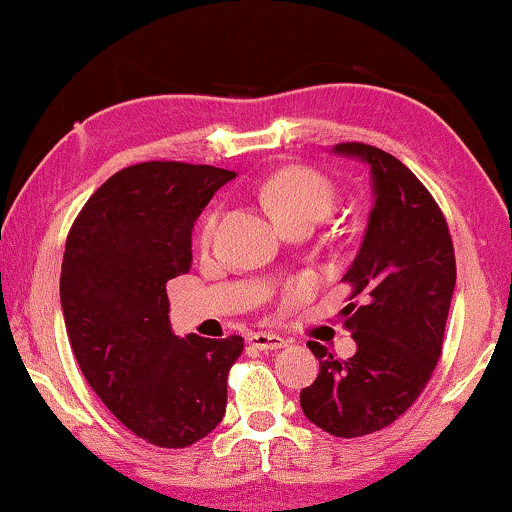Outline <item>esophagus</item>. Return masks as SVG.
I'll return each mask as SVG.
<instances>
[{"mask_svg": "<svg viewBox=\"0 0 512 512\" xmlns=\"http://www.w3.org/2000/svg\"><path fill=\"white\" fill-rule=\"evenodd\" d=\"M249 343L258 350H280L287 345V338H282L280 334H272V331H256V334L249 336Z\"/></svg>", "mask_w": 512, "mask_h": 512, "instance_id": "34e87169", "label": "esophagus"}]
</instances>
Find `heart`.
Segmentation results:
<instances>
[{
    "label": "heart",
    "mask_w": 512,
    "mask_h": 512,
    "mask_svg": "<svg viewBox=\"0 0 512 512\" xmlns=\"http://www.w3.org/2000/svg\"><path fill=\"white\" fill-rule=\"evenodd\" d=\"M261 199L280 225L296 218L322 221L334 209V188L315 171L291 167L277 171L261 185ZM211 228H214V216L207 218L202 235L209 237Z\"/></svg>",
    "instance_id": "heart-1"
}]
</instances>
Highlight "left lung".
Returning <instances> with one entry per match:
<instances>
[{"mask_svg": "<svg viewBox=\"0 0 512 512\" xmlns=\"http://www.w3.org/2000/svg\"><path fill=\"white\" fill-rule=\"evenodd\" d=\"M331 152L369 167L367 228L341 277L360 298L341 310L357 350L341 362L308 341L320 374L301 390V409L331 435L362 437L397 421L426 388L442 353L456 261L442 211L400 159L364 143Z\"/></svg>", "mask_w": 512, "mask_h": 512, "instance_id": "left-lung-1", "label": "left lung"}]
</instances>
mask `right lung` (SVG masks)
<instances>
[{"mask_svg": "<svg viewBox=\"0 0 512 512\" xmlns=\"http://www.w3.org/2000/svg\"><path fill=\"white\" fill-rule=\"evenodd\" d=\"M235 176L207 164H134L89 197L65 242L61 305L79 369L157 447L207 437L228 404L242 336H176L167 282L190 270L197 218Z\"/></svg>", "mask_w": 512, "mask_h": 512, "instance_id": "right-lung-1", "label": "right lung"}]
</instances>
